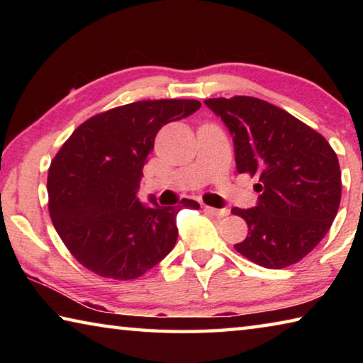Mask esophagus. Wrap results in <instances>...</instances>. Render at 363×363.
<instances>
[{
  "mask_svg": "<svg viewBox=\"0 0 363 363\" xmlns=\"http://www.w3.org/2000/svg\"><path fill=\"white\" fill-rule=\"evenodd\" d=\"M205 211H208L213 216H218V218H224V216H229V210L227 208H223V210H218V208H213V206H205Z\"/></svg>",
  "mask_w": 363,
  "mask_h": 363,
  "instance_id": "esophagus-1",
  "label": "esophagus"
}]
</instances>
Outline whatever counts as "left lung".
<instances>
[{
    "instance_id": "left-lung-1",
    "label": "left lung",
    "mask_w": 363,
    "mask_h": 363,
    "mask_svg": "<svg viewBox=\"0 0 363 363\" xmlns=\"http://www.w3.org/2000/svg\"><path fill=\"white\" fill-rule=\"evenodd\" d=\"M205 104L233 139L238 173L259 177L257 205L232 213L248 224L233 245L257 266L284 269L309 255L327 235L341 201V171L322 134L262 99L235 96Z\"/></svg>"
}]
</instances>
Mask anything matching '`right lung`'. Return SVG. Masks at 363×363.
I'll return each instance as SVG.
<instances>
[{"label": "right lung", "mask_w": 363, "mask_h": 363, "mask_svg": "<svg viewBox=\"0 0 363 363\" xmlns=\"http://www.w3.org/2000/svg\"><path fill=\"white\" fill-rule=\"evenodd\" d=\"M201 107L195 99L139 101L91 116L54 157L49 214L73 257L101 277L133 280L177 240V206L140 203L138 192L160 128ZM200 208L194 200L184 203Z\"/></svg>", "instance_id": "add662e5"}]
</instances>
